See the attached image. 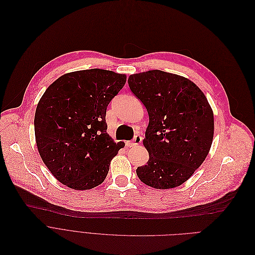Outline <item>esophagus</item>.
Instances as JSON below:
<instances>
[{
	"label": "esophagus",
	"mask_w": 255,
	"mask_h": 255,
	"mask_svg": "<svg viewBox=\"0 0 255 255\" xmlns=\"http://www.w3.org/2000/svg\"><path fill=\"white\" fill-rule=\"evenodd\" d=\"M141 141H142V137L140 135H136L134 138H132V140L127 142V145L128 147H134V146H136V145L140 144Z\"/></svg>",
	"instance_id": "34e87169"
}]
</instances>
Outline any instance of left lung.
<instances>
[{
	"label": "left lung",
	"instance_id": "left-lung-1",
	"mask_svg": "<svg viewBox=\"0 0 255 255\" xmlns=\"http://www.w3.org/2000/svg\"><path fill=\"white\" fill-rule=\"evenodd\" d=\"M128 82L149 116L143 140L149 160L137 168V175L155 189L178 187L210 151L214 137L212 108L203 92L184 77L155 69L131 75Z\"/></svg>",
	"mask_w": 255,
	"mask_h": 255
}]
</instances>
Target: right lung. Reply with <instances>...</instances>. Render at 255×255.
I'll return each mask as SVG.
<instances>
[{"instance_id":"1","label":"right lung","mask_w":255,"mask_h":255,"mask_svg":"<svg viewBox=\"0 0 255 255\" xmlns=\"http://www.w3.org/2000/svg\"><path fill=\"white\" fill-rule=\"evenodd\" d=\"M126 75L100 68L69 72L47 87L36 108V144L43 163L63 185L89 190L105 180L124 142L107 132V107Z\"/></svg>"}]
</instances>
